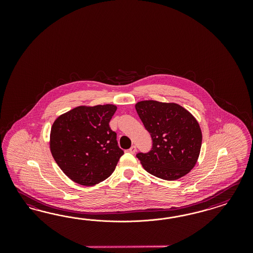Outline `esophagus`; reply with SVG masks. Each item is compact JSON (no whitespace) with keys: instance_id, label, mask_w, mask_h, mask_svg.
<instances>
[{"instance_id":"esophagus-1","label":"esophagus","mask_w":253,"mask_h":253,"mask_svg":"<svg viewBox=\"0 0 253 253\" xmlns=\"http://www.w3.org/2000/svg\"><path fill=\"white\" fill-rule=\"evenodd\" d=\"M129 152L131 154H134L136 152V146H131L130 147V149H129Z\"/></svg>"}]
</instances>
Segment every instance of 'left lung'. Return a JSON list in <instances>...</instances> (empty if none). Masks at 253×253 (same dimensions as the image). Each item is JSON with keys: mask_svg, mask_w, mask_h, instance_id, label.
<instances>
[{"mask_svg": "<svg viewBox=\"0 0 253 253\" xmlns=\"http://www.w3.org/2000/svg\"><path fill=\"white\" fill-rule=\"evenodd\" d=\"M135 109L153 141L149 152L136 154L142 166L168 181L187 174L198 161L202 143L197 120L175 103L146 100L138 102Z\"/></svg>", "mask_w": 253, "mask_h": 253, "instance_id": "8db88e82", "label": "left lung"}]
</instances>
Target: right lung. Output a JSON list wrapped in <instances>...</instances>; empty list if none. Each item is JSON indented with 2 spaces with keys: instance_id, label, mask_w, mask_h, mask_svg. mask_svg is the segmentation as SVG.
Segmentation results:
<instances>
[{
  "instance_id": "obj_1",
  "label": "right lung",
  "mask_w": 253,
  "mask_h": 253,
  "mask_svg": "<svg viewBox=\"0 0 253 253\" xmlns=\"http://www.w3.org/2000/svg\"><path fill=\"white\" fill-rule=\"evenodd\" d=\"M114 105L75 107L52 126L50 149L63 172L73 182L91 186L114 171L123 150L110 129Z\"/></svg>"
}]
</instances>
